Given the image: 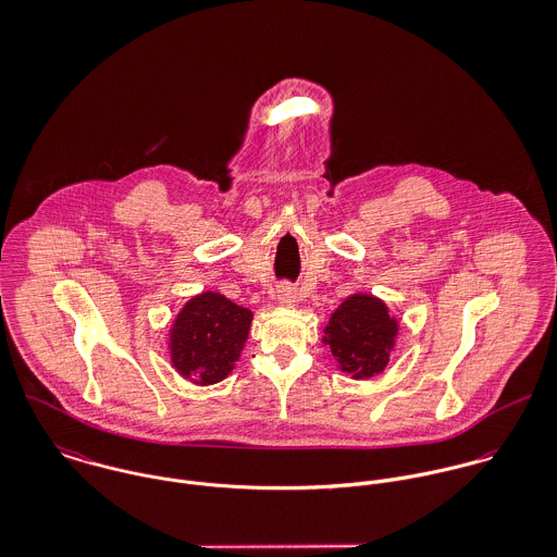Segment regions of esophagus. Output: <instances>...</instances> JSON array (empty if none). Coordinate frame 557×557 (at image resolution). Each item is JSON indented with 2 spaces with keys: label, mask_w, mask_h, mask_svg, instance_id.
I'll list each match as a JSON object with an SVG mask.
<instances>
[{
  "label": "esophagus",
  "mask_w": 557,
  "mask_h": 557,
  "mask_svg": "<svg viewBox=\"0 0 557 557\" xmlns=\"http://www.w3.org/2000/svg\"><path fill=\"white\" fill-rule=\"evenodd\" d=\"M276 298H278V302L283 305V307H294V302H296V289L292 287V285H278V289H276Z\"/></svg>",
  "instance_id": "1"
}]
</instances>
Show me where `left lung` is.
Segmentation results:
<instances>
[{"label": "left lung", "instance_id": "left-lung-1", "mask_svg": "<svg viewBox=\"0 0 557 557\" xmlns=\"http://www.w3.org/2000/svg\"><path fill=\"white\" fill-rule=\"evenodd\" d=\"M397 334V318L391 315L384 300L371 294H351L330 315L321 341L343 373H349L351 380H369L388 367Z\"/></svg>", "mask_w": 557, "mask_h": 557}]
</instances>
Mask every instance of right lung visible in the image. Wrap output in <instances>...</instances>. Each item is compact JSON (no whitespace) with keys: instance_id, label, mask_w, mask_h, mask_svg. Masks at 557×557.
I'll use <instances>...</instances> for the list:
<instances>
[{"instance_id":"add662e5","label":"right lung","mask_w":557,"mask_h":557,"mask_svg":"<svg viewBox=\"0 0 557 557\" xmlns=\"http://www.w3.org/2000/svg\"><path fill=\"white\" fill-rule=\"evenodd\" d=\"M252 311L219 292L193 296L169 330V358L188 382L212 386L236 367L248 338Z\"/></svg>"}]
</instances>
